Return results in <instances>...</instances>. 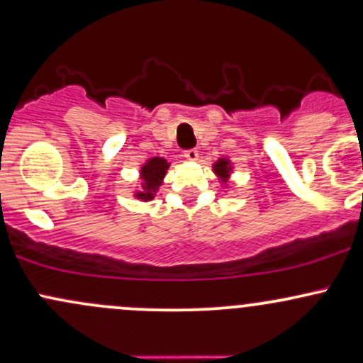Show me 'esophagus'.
<instances>
[{"label":"esophagus","instance_id":"obj_1","mask_svg":"<svg viewBox=\"0 0 363 363\" xmlns=\"http://www.w3.org/2000/svg\"><path fill=\"white\" fill-rule=\"evenodd\" d=\"M184 157L188 158V160H198V150H194V148L186 150L184 151Z\"/></svg>","mask_w":363,"mask_h":363}]
</instances>
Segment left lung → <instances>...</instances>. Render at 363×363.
<instances>
[{"label": "left lung", "instance_id": "1", "mask_svg": "<svg viewBox=\"0 0 363 363\" xmlns=\"http://www.w3.org/2000/svg\"><path fill=\"white\" fill-rule=\"evenodd\" d=\"M215 172H217L220 177H227V172H229V163L227 160H218L215 163Z\"/></svg>", "mask_w": 363, "mask_h": 363}]
</instances>
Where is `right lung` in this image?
<instances>
[{
	"instance_id": "right-lung-1",
	"label": "right lung",
	"mask_w": 363,
	"mask_h": 363,
	"mask_svg": "<svg viewBox=\"0 0 363 363\" xmlns=\"http://www.w3.org/2000/svg\"><path fill=\"white\" fill-rule=\"evenodd\" d=\"M167 169H169V165H167V162L163 158H151V160H148V163L141 169L143 193H138V198H141L145 201L151 200L153 193L160 186V181L163 179V175H165Z\"/></svg>"
}]
</instances>
